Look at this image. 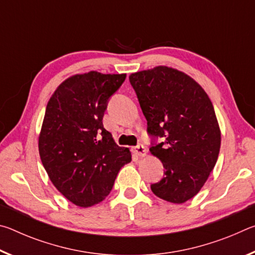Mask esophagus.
<instances>
[{
	"label": "esophagus",
	"instance_id": "34e87169",
	"mask_svg": "<svg viewBox=\"0 0 255 255\" xmlns=\"http://www.w3.org/2000/svg\"><path fill=\"white\" fill-rule=\"evenodd\" d=\"M133 153L138 155V156H145V155H146L145 146L143 144H138L137 146L133 147Z\"/></svg>",
	"mask_w": 255,
	"mask_h": 255
}]
</instances>
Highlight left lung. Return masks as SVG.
<instances>
[{
  "label": "left lung",
  "instance_id": "1",
  "mask_svg": "<svg viewBox=\"0 0 255 255\" xmlns=\"http://www.w3.org/2000/svg\"><path fill=\"white\" fill-rule=\"evenodd\" d=\"M129 82L147 120L150 153L165 169L150 189L163 200L183 204L200 191L217 162L221 130L213 103L195 80L171 67L133 73Z\"/></svg>",
  "mask_w": 255,
  "mask_h": 255
}]
</instances>
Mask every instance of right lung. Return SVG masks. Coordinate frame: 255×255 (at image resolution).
I'll return each mask as SVG.
<instances>
[{"label": "right lung", "instance_id": "right-lung-1", "mask_svg": "<svg viewBox=\"0 0 255 255\" xmlns=\"http://www.w3.org/2000/svg\"><path fill=\"white\" fill-rule=\"evenodd\" d=\"M126 74L89 72L64 81L46 108L39 154L56 189L73 204L91 207L114 187L119 170L131 161L102 119Z\"/></svg>", "mask_w": 255, "mask_h": 255}]
</instances>
